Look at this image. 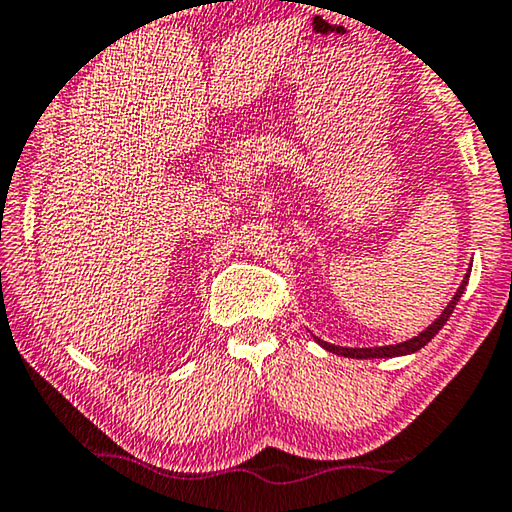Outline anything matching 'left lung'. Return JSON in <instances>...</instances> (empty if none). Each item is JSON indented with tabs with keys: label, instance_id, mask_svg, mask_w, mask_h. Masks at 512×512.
Here are the masks:
<instances>
[{
	"label": "left lung",
	"instance_id": "8db88e82",
	"mask_svg": "<svg viewBox=\"0 0 512 512\" xmlns=\"http://www.w3.org/2000/svg\"><path fill=\"white\" fill-rule=\"evenodd\" d=\"M469 273H471V269L467 271V276H464L462 285L457 287L453 301L446 305L444 312H441V315H439L437 319H434V322H432L430 326H427V329H425L423 333L414 335V338L407 340V342H398V345H386V347H338V345H331V342H324V340H319V338H315V340L326 349V352H333V354L347 356V358H393V356L414 354V352H418V349H421V347H425L427 342H430V340L434 338V335H437L441 329H444V324L448 322V317L453 315L457 301L462 299L464 289H467Z\"/></svg>",
	"mask_w": 512,
	"mask_h": 512
}]
</instances>
